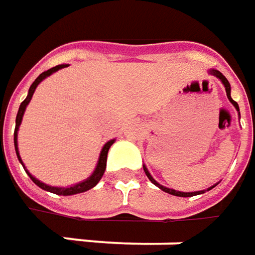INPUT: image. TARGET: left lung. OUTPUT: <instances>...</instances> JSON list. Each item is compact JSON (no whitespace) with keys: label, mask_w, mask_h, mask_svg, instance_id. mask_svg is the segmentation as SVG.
<instances>
[{"label":"left lung","mask_w":255,"mask_h":255,"mask_svg":"<svg viewBox=\"0 0 255 255\" xmlns=\"http://www.w3.org/2000/svg\"><path fill=\"white\" fill-rule=\"evenodd\" d=\"M210 72L214 75V76H217V78L220 79L221 82H223L224 88H226V93H227V98L230 99V102L233 103V105L236 106V109L239 111V105H237V102L231 99V96H230L231 88H230V84H229V81H227V78H226L224 75L221 74V72H219V71H214V69H213V71H210ZM143 170H144V173H146V176L149 177V180L152 181V183H154L156 186H159V187H160L163 191H166V193H169V194H173V196H179V197H190V196H196V194H201V193H204V191H194V193L191 191V193H183V191H176V190H173V189H167V187H164V186H160L159 183H156V180H154L152 176H150V173L147 171V169H146L144 166H143ZM210 189H211V187H210ZM210 189H209V190H210Z\"/></svg>","instance_id":"left-lung-1"}]
</instances>
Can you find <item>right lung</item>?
I'll return each instance as SVG.
<instances>
[{
    "label": "right lung",
    "instance_id": "right-lung-1",
    "mask_svg": "<svg viewBox=\"0 0 255 255\" xmlns=\"http://www.w3.org/2000/svg\"><path fill=\"white\" fill-rule=\"evenodd\" d=\"M68 65H58V66H54V68H51V69H48V71H45L42 74L39 75L36 79L34 81V84L31 85V88H29V92H28V96L25 98V101L21 105H19V109H18V113H16V119H15V132H14V144H15V152H16V156H18V159H19V162L22 163L21 160V157H19V153H18V146H16V132H18V128H19V125H21V121H22V116H24L25 112V108H26V105L29 103L31 101V98H32V95H34L35 89H36V86L38 84L45 79L46 76H49L51 74H54L56 72L58 69H62V68H66ZM113 142L115 140H109V142L106 143L105 146H103L102 152H101V156H99V162H98V166H96V169L92 173V176L89 177V179H86L82 183H78V184H75L72 187H51V186H48V184H45L42 181L36 180L32 174H29V171H26L28 173V176L31 177V180L34 181L36 186H39L41 189H44L46 191H51V193H55V194H59V196H72V194H78V193H84V191L89 190V189H92L95 187L99 180L102 179L103 173H105V169H106V159H108V152H109V147L112 146ZM24 166V164H22Z\"/></svg>",
    "mask_w": 255,
    "mask_h": 255
}]
</instances>
